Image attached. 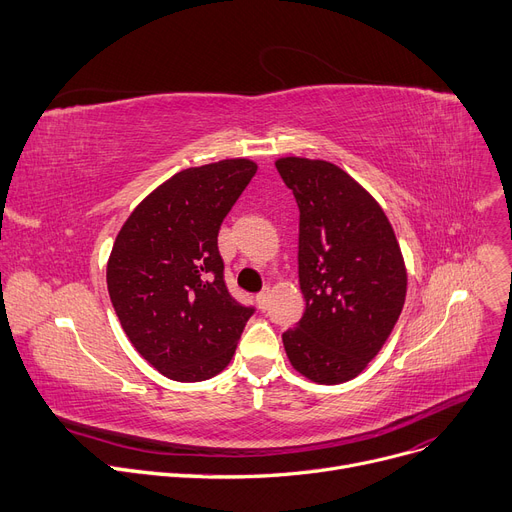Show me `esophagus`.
<instances>
[{
  "label": "esophagus",
  "instance_id": "34e87169",
  "mask_svg": "<svg viewBox=\"0 0 512 512\" xmlns=\"http://www.w3.org/2000/svg\"><path fill=\"white\" fill-rule=\"evenodd\" d=\"M257 306L261 311H267V304H269V290H263V292H259L257 296Z\"/></svg>",
  "mask_w": 512,
  "mask_h": 512
}]
</instances>
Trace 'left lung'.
<instances>
[{
    "label": "left lung",
    "mask_w": 512,
    "mask_h": 512,
    "mask_svg": "<svg viewBox=\"0 0 512 512\" xmlns=\"http://www.w3.org/2000/svg\"><path fill=\"white\" fill-rule=\"evenodd\" d=\"M276 168L298 203V282L306 300L282 342L306 379L346 383L379 354L401 315V249L383 208L339 166L288 156Z\"/></svg>",
    "instance_id": "obj_1"
}]
</instances>
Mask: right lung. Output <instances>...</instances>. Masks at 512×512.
Instances as JSON below:
<instances>
[{"label": "right lung", "instance_id": "1", "mask_svg": "<svg viewBox=\"0 0 512 512\" xmlns=\"http://www.w3.org/2000/svg\"><path fill=\"white\" fill-rule=\"evenodd\" d=\"M257 164L185 168L154 189L117 234L107 286L133 348L164 377L206 381L230 362L255 306L224 282L218 230Z\"/></svg>", "mask_w": 512, "mask_h": 512}]
</instances>
